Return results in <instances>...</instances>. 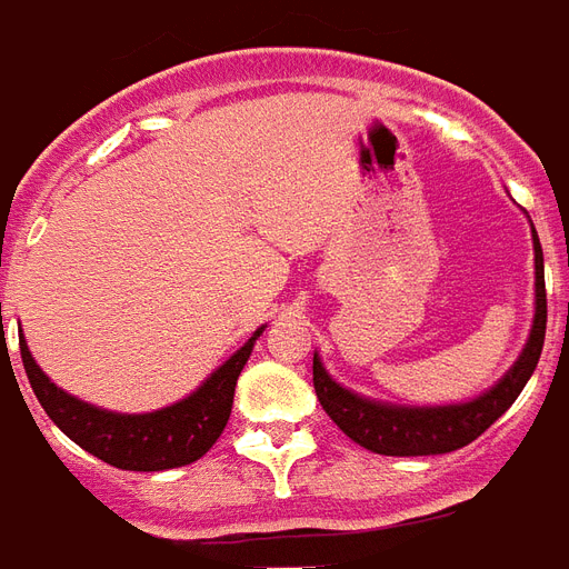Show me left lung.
I'll return each mask as SVG.
<instances>
[{"instance_id":"obj_1","label":"left lung","mask_w":569,"mask_h":569,"mask_svg":"<svg viewBox=\"0 0 569 569\" xmlns=\"http://www.w3.org/2000/svg\"><path fill=\"white\" fill-rule=\"evenodd\" d=\"M531 244H535V321H531L529 339H526L520 357L493 387L469 401H458V405L416 407L375 401V398L360 396L330 378L319 351H316L312 355V387H316L325 413L363 449L375 451V455H392V458L446 455V451L463 449L476 437H481L517 401L522 387L529 383L531 372L538 369L540 351H543L547 286H543V250H540L535 227H531Z\"/></svg>"}]
</instances>
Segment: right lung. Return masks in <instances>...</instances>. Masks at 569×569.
<instances>
[{"label":"right lung","instance_id":"add662e5","mask_svg":"<svg viewBox=\"0 0 569 569\" xmlns=\"http://www.w3.org/2000/svg\"><path fill=\"white\" fill-rule=\"evenodd\" d=\"M262 330L266 325L253 330V337L230 360H223L191 396L153 413H114V410L70 396L56 387L47 372L34 363L26 339H20V357L40 407L76 446H82L93 458L118 469L162 472V469L186 467L200 460L221 437L223 425L230 419L236 380Z\"/></svg>","mask_w":569,"mask_h":569}]
</instances>
